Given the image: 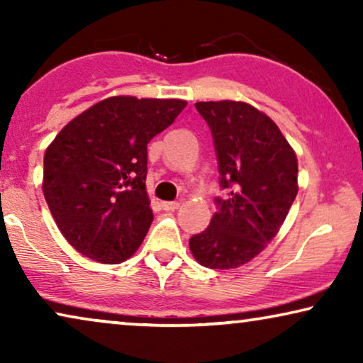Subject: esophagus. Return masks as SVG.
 Returning <instances> with one entry per match:
<instances>
[{
    "instance_id": "esophagus-1",
    "label": "esophagus",
    "mask_w": 363,
    "mask_h": 363,
    "mask_svg": "<svg viewBox=\"0 0 363 363\" xmlns=\"http://www.w3.org/2000/svg\"><path fill=\"white\" fill-rule=\"evenodd\" d=\"M162 208L165 211H175V210H178V208H180V203H178V201H163Z\"/></svg>"
}]
</instances>
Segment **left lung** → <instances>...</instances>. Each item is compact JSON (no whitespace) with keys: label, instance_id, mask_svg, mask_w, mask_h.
<instances>
[{"label":"left lung","instance_id":"1","mask_svg":"<svg viewBox=\"0 0 363 363\" xmlns=\"http://www.w3.org/2000/svg\"><path fill=\"white\" fill-rule=\"evenodd\" d=\"M211 128L220 185L210 226L191 236L190 250L201 266L235 269L274 240L297 190V157L279 127L251 104L196 102Z\"/></svg>","mask_w":363,"mask_h":363}]
</instances>
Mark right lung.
Listing matches in <instances>:
<instances>
[{
    "mask_svg": "<svg viewBox=\"0 0 363 363\" xmlns=\"http://www.w3.org/2000/svg\"><path fill=\"white\" fill-rule=\"evenodd\" d=\"M186 101L113 96L74 117L44 153L43 193L59 231L89 259H128L153 221L147 145Z\"/></svg>",
    "mask_w": 363,
    "mask_h": 363,
    "instance_id": "obj_1",
    "label": "right lung"
}]
</instances>
